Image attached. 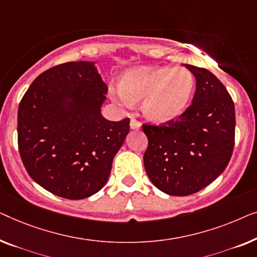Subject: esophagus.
<instances>
[{"mask_svg":"<svg viewBox=\"0 0 257 257\" xmlns=\"http://www.w3.org/2000/svg\"><path fill=\"white\" fill-rule=\"evenodd\" d=\"M130 129H133V130H140L141 129V123L139 121H136V120H133L130 121Z\"/></svg>","mask_w":257,"mask_h":257,"instance_id":"1","label":"esophagus"}]
</instances>
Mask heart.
I'll list each match as a JSON object with an SVG mask.
<instances>
[{"mask_svg": "<svg viewBox=\"0 0 257 257\" xmlns=\"http://www.w3.org/2000/svg\"><path fill=\"white\" fill-rule=\"evenodd\" d=\"M194 88V78L186 68L140 66L125 71L118 81V89L111 87L110 95L125 109L143 101L144 116L154 123L163 124L185 113Z\"/></svg>", "mask_w": 257, "mask_h": 257, "instance_id": "obj_1", "label": "heart"}]
</instances>
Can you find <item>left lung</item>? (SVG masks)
<instances>
[{
    "label": "left lung",
    "mask_w": 257,
    "mask_h": 257,
    "mask_svg": "<svg viewBox=\"0 0 257 257\" xmlns=\"http://www.w3.org/2000/svg\"><path fill=\"white\" fill-rule=\"evenodd\" d=\"M185 67L196 78L192 104L178 121L143 124L147 175L162 192L178 197L198 192L221 175L235 139V108L225 86L206 68Z\"/></svg>",
    "instance_id": "8db88e82"
}]
</instances>
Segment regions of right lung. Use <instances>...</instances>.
<instances>
[{"instance_id": "right-lung-1", "label": "right lung", "mask_w": 257, "mask_h": 257, "mask_svg": "<svg viewBox=\"0 0 257 257\" xmlns=\"http://www.w3.org/2000/svg\"><path fill=\"white\" fill-rule=\"evenodd\" d=\"M107 91L94 61H70L39 74L22 97L21 158L29 176L49 192L79 200L107 183L130 122L102 116Z\"/></svg>"}]
</instances>
